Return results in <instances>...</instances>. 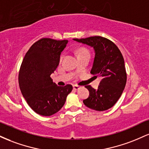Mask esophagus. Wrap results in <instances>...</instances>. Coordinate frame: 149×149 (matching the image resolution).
Listing matches in <instances>:
<instances>
[{
  "label": "esophagus",
  "instance_id": "esophagus-1",
  "mask_svg": "<svg viewBox=\"0 0 149 149\" xmlns=\"http://www.w3.org/2000/svg\"><path fill=\"white\" fill-rule=\"evenodd\" d=\"M80 88V86H79V85H73V89H74L75 90H79Z\"/></svg>",
  "mask_w": 149,
  "mask_h": 149
}]
</instances>
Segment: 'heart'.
Instances as JSON below:
<instances>
[{
    "label": "heart",
    "instance_id": "obj_1",
    "mask_svg": "<svg viewBox=\"0 0 149 149\" xmlns=\"http://www.w3.org/2000/svg\"><path fill=\"white\" fill-rule=\"evenodd\" d=\"M89 54V52H88V51L87 50V49H80L79 50V52H78V55H79V54ZM61 57H62V56H61Z\"/></svg>",
    "mask_w": 149,
    "mask_h": 149
}]
</instances>
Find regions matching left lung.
<instances>
[{
  "mask_svg": "<svg viewBox=\"0 0 149 149\" xmlns=\"http://www.w3.org/2000/svg\"><path fill=\"white\" fill-rule=\"evenodd\" d=\"M73 40L93 47L95 55L90 73L102 78L97 90L91 85L85 86L90 96L83 100V103L87 107L99 111L110 109L120 97L127 81L122 53L114 42L102 36Z\"/></svg>",
  "mask_w": 149,
  "mask_h": 149,
  "instance_id": "left-lung-1",
  "label": "left lung"
}]
</instances>
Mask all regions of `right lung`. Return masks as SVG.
Segmentation results:
<instances>
[{
  "label": "right lung",
  "instance_id": "right-lung-1",
  "mask_svg": "<svg viewBox=\"0 0 149 149\" xmlns=\"http://www.w3.org/2000/svg\"><path fill=\"white\" fill-rule=\"evenodd\" d=\"M67 40L43 38L34 42L26 53L19 72V84L29 106L36 113L49 116L64 105L73 86H58L50 76L57 69Z\"/></svg>",
  "mask_w": 149,
  "mask_h": 149
}]
</instances>
